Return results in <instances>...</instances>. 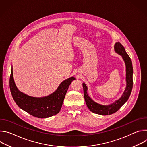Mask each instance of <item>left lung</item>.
<instances>
[{"instance_id":"left-lung-1","label":"left lung","mask_w":147,"mask_h":147,"mask_svg":"<svg viewBox=\"0 0 147 147\" xmlns=\"http://www.w3.org/2000/svg\"><path fill=\"white\" fill-rule=\"evenodd\" d=\"M115 50L117 53L122 56L123 60L125 61V66H126L127 86L123 94L122 95V96L118 100L116 101L115 103L110 105H102L94 102L90 98V97L87 94V87L86 85L85 84V83L82 84L84 96V99L88 108L92 112L100 115H109L117 112L121 107L128 100L133 88V69L131 60L129 55L125 52L124 47L119 42H116L115 45Z\"/></svg>"}]
</instances>
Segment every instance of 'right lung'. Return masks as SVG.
Masks as SVG:
<instances>
[{
    "mask_svg": "<svg viewBox=\"0 0 147 147\" xmlns=\"http://www.w3.org/2000/svg\"><path fill=\"white\" fill-rule=\"evenodd\" d=\"M74 80H75L74 77H72L63 81L57 90L49 96L34 98L18 91L15 85L11 69L9 86L13 99L21 109L33 116L47 118L55 115L60 112L68 88Z\"/></svg>",
    "mask_w": 147,
    "mask_h": 147,
    "instance_id": "obj_1",
    "label": "right lung"
}]
</instances>
